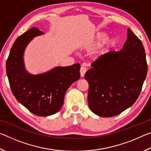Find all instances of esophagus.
<instances>
[{
    "label": "esophagus",
    "instance_id": "esophagus-1",
    "mask_svg": "<svg viewBox=\"0 0 151 151\" xmlns=\"http://www.w3.org/2000/svg\"><path fill=\"white\" fill-rule=\"evenodd\" d=\"M86 68L85 67L84 65H82L81 66V68H80V73H81V77H83L84 76H85V74L86 72Z\"/></svg>",
    "mask_w": 151,
    "mask_h": 151
}]
</instances>
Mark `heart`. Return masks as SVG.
<instances>
[{
    "mask_svg": "<svg viewBox=\"0 0 151 151\" xmlns=\"http://www.w3.org/2000/svg\"><path fill=\"white\" fill-rule=\"evenodd\" d=\"M106 35L103 32H101L97 33L96 36V41H99L101 40L104 37H106ZM104 40V39H103ZM116 44V39L114 37H111V38H106L102 40V41L97 45V47L94 48L93 51L94 55L96 57H100V56L103 55L107 52L112 49L114 46Z\"/></svg>",
    "mask_w": 151,
    "mask_h": 151,
    "instance_id": "obj_1",
    "label": "heart"
}]
</instances>
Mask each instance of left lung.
Segmentation results:
<instances>
[{
    "label": "left lung",
    "instance_id": "left-lung-1",
    "mask_svg": "<svg viewBox=\"0 0 151 151\" xmlns=\"http://www.w3.org/2000/svg\"><path fill=\"white\" fill-rule=\"evenodd\" d=\"M85 78L88 83L89 108L97 115L111 117L132 106L141 92L148 66L141 40L130 29L120 51L100 56Z\"/></svg>",
    "mask_w": 151,
    "mask_h": 151
}]
</instances>
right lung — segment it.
Segmentation results:
<instances>
[{
  "label": "right lung",
  "instance_id": "1",
  "mask_svg": "<svg viewBox=\"0 0 151 151\" xmlns=\"http://www.w3.org/2000/svg\"><path fill=\"white\" fill-rule=\"evenodd\" d=\"M43 34L33 27L15 40L6 60V69L12 93L32 113L40 116L55 114L63 105L66 91L80 78L81 66H57L48 72L32 75L24 68L23 54L33 38Z\"/></svg>",
  "mask_w": 151,
  "mask_h": 151
}]
</instances>
